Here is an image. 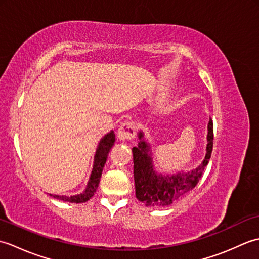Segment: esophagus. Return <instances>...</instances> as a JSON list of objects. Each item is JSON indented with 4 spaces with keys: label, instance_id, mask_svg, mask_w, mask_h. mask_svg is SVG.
Here are the masks:
<instances>
[{
    "label": "esophagus",
    "instance_id": "1",
    "mask_svg": "<svg viewBox=\"0 0 259 259\" xmlns=\"http://www.w3.org/2000/svg\"><path fill=\"white\" fill-rule=\"evenodd\" d=\"M135 136H136V125L135 123L130 122V121H125V122L121 124L117 133L118 139L122 141L133 139Z\"/></svg>",
    "mask_w": 259,
    "mask_h": 259
}]
</instances>
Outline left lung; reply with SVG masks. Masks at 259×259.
Instances as JSON below:
<instances>
[{"mask_svg": "<svg viewBox=\"0 0 259 259\" xmlns=\"http://www.w3.org/2000/svg\"><path fill=\"white\" fill-rule=\"evenodd\" d=\"M138 145L133 148L134 178L136 197L147 207H166L179 200L187 192L195 188L209 162L212 151V120L207 124V147L203 160L187 171L159 172L153 164L151 144L146 139L144 131L138 133Z\"/></svg>", "mask_w": 259, "mask_h": 259, "instance_id": "left-lung-1", "label": "left lung"}]
</instances>
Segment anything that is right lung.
I'll return each instance as SVG.
<instances>
[{"label": "right lung", "instance_id": "obj_1", "mask_svg": "<svg viewBox=\"0 0 259 259\" xmlns=\"http://www.w3.org/2000/svg\"><path fill=\"white\" fill-rule=\"evenodd\" d=\"M114 141H115V136L112 130L110 131V133L104 135L100 139V141H99L96 149V153H95V158H93V164H92L90 177H89V180H88L87 186L83 191L73 196H65V195L60 196V195H51V194L50 196L56 198V199L67 201V202H72V203H82L89 200L97 191L99 183H100L104 163L107 161L109 151L114 145Z\"/></svg>", "mask_w": 259, "mask_h": 259}]
</instances>
